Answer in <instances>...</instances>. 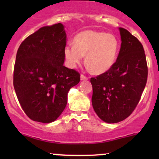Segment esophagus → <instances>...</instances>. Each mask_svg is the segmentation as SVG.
<instances>
[{"label": "esophagus", "instance_id": "esophagus-1", "mask_svg": "<svg viewBox=\"0 0 159 159\" xmlns=\"http://www.w3.org/2000/svg\"><path fill=\"white\" fill-rule=\"evenodd\" d=\"M89 79V78H88V77H86L85 75H82V74H81V80H88Z\"/></svg>", "mask_w": 159, "mask_h": 159}]
</instances>
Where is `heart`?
Returning <instances> with one entry per match:
<instances>
[{"label": "heart", "mask_w": 159, "mask_h": 159, "mask_svg": "<svg viewBox=\"0 0 159 159\" xmlns=\"http://www.w3.org/2000/svg\"><path fill=\"white\" fill-rule=\"evenodd\" d=\"M119 51V42L111 34L95 30H84L74 38V45L64 49L68 66L74 68L86 54V64L94 73L102 74L113 66Z\"/></svg>", "instance_id": "1"}]
</instances>
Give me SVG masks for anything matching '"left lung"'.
Listing matches in <instances>:
<instances>
[{
    "instance_id": "1",
    "label": "left lung",
    "mask_w": 159,
    "mask_h": 159,
    "mask_svg": "<svg viewBox=\"0 0 159 159\" xmlns=\"http://www.w3.org/2000/svg\"><path fill=\"white\" fill-rule=\"evenodd\" d=\"M119 30L121 44L116 61L108 71L90 80L93 108L107 123L119 122L132 113L148 78L143 46L129 30L122 28Z\"/></svg>"
}]
</instances>
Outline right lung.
<instances>
[{
    "label": "right lung",
    "mask_w": 159,
    "mask_h": 159,
    "mask_svg": "<svg viewBox=\"0 0 159 159\" xmlns=\"http://www.w3.org/2000/svg\"><path fill=\"white\" fill-rule=\"evenodd\" d=\"M66 33L62 24L40 28L17 50L13 83L22 109L34 121L50 123L63 112L80 74L64 66Z\"/></svg>",
    "instance_id": "obj_1"
}]
</instances>
